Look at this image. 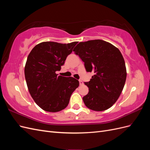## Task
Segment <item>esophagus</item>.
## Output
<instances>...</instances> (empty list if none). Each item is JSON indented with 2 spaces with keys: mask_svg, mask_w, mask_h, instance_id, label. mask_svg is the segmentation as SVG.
<instances>
[{
  "mask_svg": "<svg viewBox=\"0 0 150 150\" xmlns=\"http://www.w3.org/2000/svg\"><path fill=\"white\" fill-rule=\"evenodd\" d=\"M79 84L81 85V86H82V85H83V82L81 80H79Z\"/></svg>",
  "mask_w": 150,
  "mask_h": 150,
  "instance_id": "1",
  "label": "esophagus"
}]
</instances>
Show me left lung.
Masks as SVG:
<instances>
[{
    "label": "left lung",
    "mask_w": 150,
    "mask_h": 150,
    "mask_svg": "<svg viewBox=\"0 0 150 150\" xmlns=\"http://www.w3.org/2000/svg\"><path fill=\"white\" fill-rule=\"evenodd\" d=\"M73 51L84 62L86 71L94 72L89 82L84 83L89 88L83 98L85 105L96 111L108 110L119 98L126 79L125 62L120 50L96 39L79 42Z\"/></svg>",
    "instance_id": "8db88e82"
}]
</instances>
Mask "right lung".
Here are the masks:
<instances>
[{
    "mask_svg": "<svg viewBox=\"0 0 150 150\" xmlns=\"http://www.w3.org/2000/svg\"><path fill=\"white\" fill-rule=\"evenodd\" d=\"M77 42L61 44L43 42L32 49L27 59L24 74L30 96L43 110L58 112L65 109L78 87V80L56 73L64 65Z\"/></svg>",
    "mask_w": 150,
    "mask_h": 150,
    "instance_id": "1",
    "label": "right lung"
}]
</instances>
